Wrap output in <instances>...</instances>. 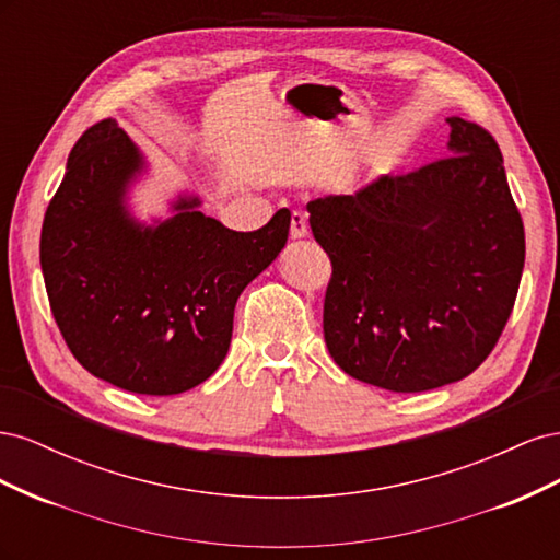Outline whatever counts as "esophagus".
I'll use <instances>...</instances> for the list:
<instances>
[{"mask_svg":"<svg viewBox=\"0 0 560 560\" xmlns=\"http://www.w3.org/2000/svg\"><path fill=\"white\" fill-rule=\"evenodd\" d=\"M290 235H292V241H301V238H306V235H308V222H306V217H303L301 212L292 214Z\"/></svg>","mask_w":560,"mask_h":560,"instance_id":"esophagus-1","label":"esophagus"}]
</instances>
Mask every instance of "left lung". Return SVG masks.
Instances as JSON below:
<instances>
[{
    "label": "left lung",
    "instance_id": "obj_1",
    "mask_svg": "<svg viewBox=\"0 0 560 560\" xmlns=\"http://www.w3.org/2000/svg\"><path fill=\"white\" fill-rule=\"evenodd\" d=\"M446 121L444 159L306 206L334 268L331 358L393 393L469 376L498 343L523 273L525 233L498 142L460 116Z\"/></svg>",
    "mask_w": 560,
    "mask_h": 560
}]
</instances>
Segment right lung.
<instances>
[{"instance_id":"right-lung-1","label":"right lung","mask_w":560,"mask_h":560,"mask_svg":"<svg viewBox=\"0 0 560 560\" xmlns=\"http://www.w3.org/2000/svg\"><path fill=\"white\" fill-rule=\"evenodd\" d=\"M149 161L107 118L81 135L39 243L50 311L79 364L138 395H179L224 362L245 287L278 259L290 210L259 231H231L179 191L144 222L132 189Z\"/></svg>"}]
</instances>
